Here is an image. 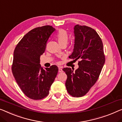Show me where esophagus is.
Instances as JSON below:
<instances>
[{
  "label": "esophagus",
  "mask_w": 122,
  "mask_h": 122,
  "mask_svg": "<svg viewBox=\"0 0 122 122\" xmlns=\"http://www.w3.org/2000/svg\"><path fill=\"white\" fill-rule=\"evenodd\" d=\"M63 72V70H62V67H59V72Z\"/></svg>",
  "instance_id": "1"
}]
</instances>
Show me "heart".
Listing matches in <instances>:
<instances>
[{
	"mask_svg": "<svg viewBox=\"0 0 122 122\" xmlns=\"http://www.w3.org/2000/svg\"><path fill=\"white\" fill-rule=\"evenodd\" d=\"M56 38L60 45H66L68 40V34L66 30H60L57 32L56 34Z\"/></svg>",
	"mask_w": 122,
	"mask_h": 122,
	"instance_id": "b5f03b06",
	"label": "heart"
}]
</instances>
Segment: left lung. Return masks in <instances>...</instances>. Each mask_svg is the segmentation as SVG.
<instances>
[{
	"label": "left lung",
	"mask_w": 122,
	"mask_h": 122,
	"mask_svg": "<svg viewBox=\"0 0 122 122\" xmlns=\"http://www.w3.org/2000/svg\"><path fill=\"white\" fill-rule=\"evenodd\" d=\"M74 46L69 58L78 61V68L73 72L70 67L62 69L67 76V91L73 97L85 95L99 78L105 62L103 43L95 30L86 26L76 25Z\"/></svg>",
	"instance_id": "8db88e82"
}]
</instances>
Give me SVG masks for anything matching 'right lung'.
<instances>
[{
	"instance_id": "1",
	"label": "right lung",
	"mask_w": 122,
	"mask_h": 122,
	"mask_svg": "<svg viewBox=\"0 0 122 122\" xmlns=\"http://www.w3.org/2000/svg\"><path fill=\"white\" fill-rule=\"evenodd\" d=\"M55 30L49 25L33 29L23 36L14 52V77L25 95L35 100L48 95L59 70L56 65L44 70L39 64L41 55Z\"/></svg>"
}]
</instances>
